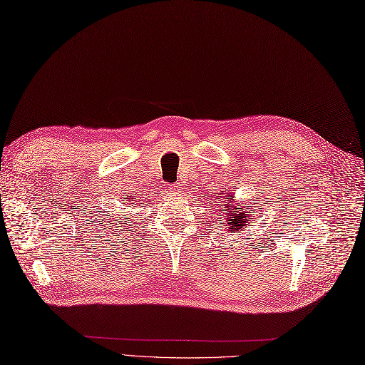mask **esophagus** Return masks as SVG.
Returning a JSON list of instances; mask_svg holds the SVG:
<instances>
[{
  "instance_id": "obj_1",
  "label": "esophagus",
  "mask_w": 365,
  "mask_h": 365,
  "mask_svg": "<svg viewBox=\"0 0 365 365\" xmlns=\"http://www.w3.org/2000/svg\"><path fill=\"white\" fill-rule=\"evenodd\" d=\"M181 189H182V184L181 182H173L172 184V192L178 193V192H181Z\"/></svg>"
}]
</instances>
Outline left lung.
Instances as JSON below:
<instances>
[{"instance_id": "8db88e82", "label": "left lung", "mask_w": 365, "mask_h": 365, "mask_svg": "<svg viewBox=\"0 0 365 365\" xmlns=\"http://www.w3.org/2000/svg\"><path fill=\"white\" fill-rule=\"evenodd\" d=\"M226 201L227 202L225 204V206L227 207L226 209L227 213L223 217L222 215H225V212H221V215H220L221 220H218V223L221 226H227V229H230V232H232V234L240 232V230H242L246 225H250L251 217L254 215L255 210L252 209V204H250V206H246V204L242 202V206L237 207L238 202H235L234 206H230L229 201H232V195H227ZM221 202H223V201H221Z\"/></svg>"}]
</instances>
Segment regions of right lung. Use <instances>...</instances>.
I'll return each instance as SVG.
<instances>
[{
  "instance_id": "right-lung-1",
  "label": "right lung",
  "mask_w": 365,
  "mask_h": 365,
  "mask_svg": "<svg viewBox=\"0 0 365 365\" xmlns=\"http://www.w3.org/2000/svg\"><path fill=\"white\" fill-rule=\"evenodd\" d=\"M131 204H133V202H131Z\"/></svg>"
}]
</instances>
